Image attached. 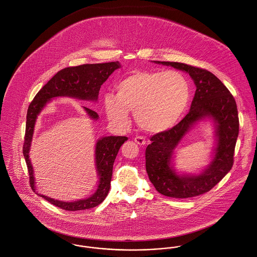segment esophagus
I'll return each mask as SVG.
<instances>
[{
  "instance_id": "34e87169",
  "label": "esophagus",
  "mask_w": 257,
  "mask_h": 257,
  "mask_svg": "<svg viewBox=\"0 0 257 257\" xmlns=\"http://www.w3.org/2000/svg\"><path fill=\"white\" fill-rule=\"evenodd\" d=\"M135 142L139 145V146H145L146 144H147V141H146V139L144 138V137H141V136H139V137H136L135 138Z\"/></svg>"
}]
</instances>
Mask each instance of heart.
Listing matches in <instances>:
<instances>
[{"instance_id":"b5f03b06","label":"heart","mask_w":257,"mask_h":257,"mask_svg":"<svg viewBox=\"0 0 257 257\" xmlns=\"http://www.w3.org/2000/svg\"><path fill=\"white\" fill-rule=\"evenodd\" d=\"M191 97L188 78L179 71H136L115 86V96L107 94L104 106L108 118L118 127L128 124V111L149 133H161L182 117Z\"/></svg>"}]
</instances>
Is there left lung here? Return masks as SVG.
<instances>
[{"label":"left lung","instance_id":"8db88e82","mask_svg":"<svg viewBox=\"0 0 257 257\" xmlns=\"http://www.w3.org/2000/svg\"><path fill=\"white\" fill-rule=\"evenodd\" d=\"M189 73L196 84L190 111L172 128L150 138L146 150L149 180L162 195L185 199L209 192L227 174L233 165V154L239 132L235 100L218 77L206 69L180 62L156 61ZM206 116L217 123L218 146L210 166L200 176L179 177L170 167L174 148L196 121Z\"/></svg>","mask_w":257,"mask_h":257}]
</instances>
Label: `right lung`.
<instances>
[{
	"instance_id": "obj_1",
	"label": "right lung",
	"mask_w": 257,
	"mask_h": 257,
	"mask_svg": "<svg viewBox=\"0 0 257 257\" xmlns=\"http://www.w3.org/2000/svg\"><path fill=\"white\" fill-rule=\"evenodd\" d=\"M119 67L120 64L118 61L66 67L55 74L36 95L28 109L26 134L23 147V153L30 175V185L34 192L36 191L35 178L33 166L29 158V151L37 114L50 99L58 96H68L80 100L96 101L98 99L101 85H103L110 74ZM84 109L92 118L98 119L99 115L95 110L85 107ZM125 141H127L126 137H106L98 141L96 145V165L100 184L98 186V190L92 197L72 203H66L53 200L43 195H38L50 204L70 212L87 210L100 205L109 193L113 162L119 148Z\"/></svg>"
}]
</instances>
